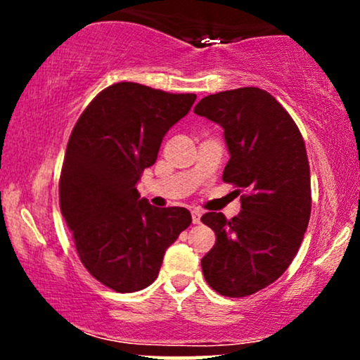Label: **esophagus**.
I'll use <instances>...</instances> for the list:
<instances>
[{
    "instance_id": "34e87169",
    "label": "esophagus",
    "mask_w": 360,
    "mask_h": 360,
    "mask_svg": "<svg viewBox=\"0 0 360 360\" xmlns=\"http://www.w3.org/2000/svg\"><path fill=\"white\" fill-rule=\"evenodd\" d=\"M201 214H203V213H201L200 210H193L191 217H193V223H194V225H198V223L201 221Z\"/></svg>"
}]
</instances>
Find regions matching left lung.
I'll return each mask as SVG.
<instances>
[{
  "mask_svg": "<svg viewBox=\"0 0 360 360\" xmlns=\"http://www.w3.org/2000/svg\"><path fill=\"white\" fill-rule=\"evenodd\" d=\"M194 113L223 128L230 154L223 181L243 191L237 217H201L217 235L201 267L214 291L242 298L283 276L300 249L311 213L307 147L288 111L264 89L210 94Z\"/></svg>",
  "mask_w": 360,
  "mask_h": 360,
  "instance_id": "obj_1",
  "label": "left lung"
}]
</instances>
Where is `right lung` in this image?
I'll use <instances>...</instances> for the list:
<instances>
[{
  "label": "right lung",
  "instance_id": "obj_1",
  "mask_svg": "<svg viewBox=\"0 0 360 360\" xmlns=\"http://www.w3.org/2000/svg\"><path fill=\"white\" fill-rule=\"evenodd\" d=\"M194 100L196 94L117 82L89 103L69 137L60 212L82 266L115 291L150 286L167 247L191 225L188 210L155 208L140 198L137 183Z\"/></svg>",
  "mask_w": 360,
  "mask_h": 360
}]
</instances>
